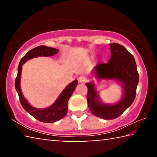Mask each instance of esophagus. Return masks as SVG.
I'll return each mask as SVG.
<instances>
[{
	"label": "esophagus",
	"instance_id": "obj_1",
	"mask_svg": "<svg viewBox=\"0 0 157 157\" xmlns=\"http://www.w3.org/2000/svg\"><path fill=\"white\" fill-rule=\"evenodd\" d=\"M78 80L80 83H85L87 81V78L85 76H79Z\"/></svg>",
	"mask_w": 157,
	"mask_h": 157
}]
</instances>
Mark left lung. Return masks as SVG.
<instances>
[{"label": "left lung", "instance_id": "left-lung-1", "mask_svg": "<svg viewBox=\"0 0 157 157\" xmlns=\"http://www.w3.org/2000/svg\"><path fill=\"white\" fill-rule=\"evenodd\" d=\"M111 58L107 63H99L94 69L95 78L115 79L121 82L124 90L122 99L114 105L105 104L93 82L86 83L87 103L93 114L105 120H112L120 116L134 102L136 97L139 76L133 55L121 44H109Z\"/></svg>", "mask_w": 157, "mask_h": 157}]
</instances>
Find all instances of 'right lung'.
<instances>
[{"instance_id": "obj_1", "label": "right lung", "mask_w": 157, "mask_h": 157, "mask_svg": "<svg viewBox=\"0 0 157 157\" xmlns=\"http://www.w3.org/2000/svg\"><path fill=\"white\" fill-rule=\"evenodd\" d=\"M59 52V50L53 48L47 47L45 46H40L34 48L30 50L22 59H21L19 65L18 67V73L17 78L15 80V89L19 96L20 102L23 109L33 116L36 120L42 122V123H51L59 121L66 116L68 111V102L70 97L72 95L73 93L75 91L78 80L75 79L71 83L69 84L63 91L61 93L59 96L57 100L46 109H37L31 106L28 101L23 97L22 91L20 86V81L21 76V71L22 66L28 60L34 57H50L56 55Z\"/></svg>"}]
</instances>
